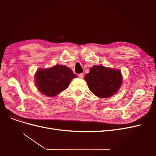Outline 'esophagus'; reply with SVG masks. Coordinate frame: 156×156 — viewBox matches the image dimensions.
<instances>
[{
    "instance_id": "obj_1",
    "label": "esophagus",
    "mask_w": 156,
    "mask_h": 156,
    "mask_svg": "<svg viewBox=\"0 0 156 156\" xmlns=\"http://www.w3.org/2000/svg\"><path fill=\"white\" fill-rule=\"evenodd\" d=\"M78 77H79V78L83 79V73H79V74L78 75Z\"/></svg>"
}]
</instances>
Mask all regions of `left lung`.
Here are the masks:
<instances>
[{"label":"left lung","instance_id":"1","mask_svg":"<svg viewBox=\"0 0 156 156\" xmlns=\"http://www.w3.org/2000/svg\"><path fill=\"white\" fill-rule=\"evenodd\" d=\"M88 88L99 98H109L115 94L122 84L121 72L118 69L94 66L84 76Z\"/></svg>","mask_w":156,"mask_h":156}]
</instances>
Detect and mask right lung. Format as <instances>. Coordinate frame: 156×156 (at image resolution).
I'll return each instance as SVG.
<instances>
[{"label":"right lung","mask_w":156,"mask_h":156,"mask_svg":"<svg viewBox=\"0 0 156 156\" xmlns=\"http://www.w3.org/2000/svg\"><path fill=\"white\" fill-rule=\"evenodd\" d=\"M77 77L66 66L56 65L48 69H39L35 81L40 92L47 96L53 97L66 89L73 78Z\"/></svg>","instance_id":"add662e5"}]
</instances>
